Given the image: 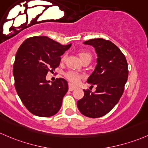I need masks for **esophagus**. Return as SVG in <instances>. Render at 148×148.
<instances>
[{"instance_id":"1","label":"esophagus","mask_w":148,"mask_h":148,"mask_svg":"<svg viewBox=\"0 0 148 148\" xmlns=\"http://www.w3.org/2000/svg\"><path fill=\"white\" fill-rule=\"evenodd\" d=\"M75 88H76V86H73L72 84H69V90H70V91H72V90H74Z\"/></svg>"}]
</instances>
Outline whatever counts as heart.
<instances>
[{
	"label": "heart",
	"mask_w": 148,
	"mask_h": 148,
	"mask_svg": "<svg viewBox=\"0 0 148 148\" xmlns=\"http://www.w3.org/2000/svg\"><path fill=\"white\" fill-rule=\"evenodd\" d=\"M79 58L81 60L84 62V60L87 59H91V54L89 52L86 51V50H80L78 53ZM65 59V56H62L61 58V60L64 61ZM64 77L69 82H71L73 84H77L79 82L81 79L84 78V76L82 75L80 73L76 72V71H69L64 74Z\"/></svg>",
	"instance_id": "heart-1"
}]
</instances>
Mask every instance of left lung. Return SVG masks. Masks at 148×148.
Masks as SVG:
<instances>
[{
	"label": "left lung",
	"mask_w": 148,
	"mask_h": 148,
	"mask_svg": "<svg viewBox=\"0 0 148 148\" xmlns=\"http://www.w3.org/2000/svg\"><path fill=\"white\" fill-rule=\"evenodd\" d=\"M95 48L98 59L95 69L87 83L96 85L95 91L84 89V96L77 102L80 112L90 118L101 117L119 102L128 79V64L125 56L112 42L98 38L86 40Z\"/></svg>",
	"instance_id": "left-lung-1"
}]
</instances>
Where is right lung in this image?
Returning a JSON list of instances; mask_svg holds the SVG:
<instances>
[{"label":"right lung","mask_w":148,"mask_h":148,"mask_svg":"<svg viewBox=\"0 0 148 148\" xmlns=\"http://www.w3.org/2000/svg\"><path fill=\"white\" fill-rule=\"evenodd\" d=\"M47 36H33L19 46L13 64L14 87L26 108L36 116L48 117L61 108L68 83L58 78L50 84L46 77L60 63V56L71 47Z\"/></svg>","instance_id":"add662e5"}]
</instances>
